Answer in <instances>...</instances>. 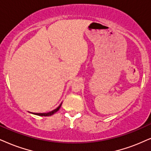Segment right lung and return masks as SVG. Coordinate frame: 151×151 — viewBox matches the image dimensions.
<instances>
[{
  "label": "right lung",
  "mask_w": 151,
  "mask_h": 151,
  "mask_svg": "<svg viewBox=\"0 0 151 151\" xmlns=\"http://www.w3.org/2000/svg\"><path fill=\"white\" fill-rule=\"evenodd\" d=\"M61 104H62V103L60 104V105L58 106V107H57L56 109L51 111L49 112V113H39V114H38V113H33V114H35V115H37V116H51V115H53V114H55V113H56V112L58 111L59 109H60V106H61Z\"/></svg>",
  "instance_id": "right-lung-1"
}]
</instances>
